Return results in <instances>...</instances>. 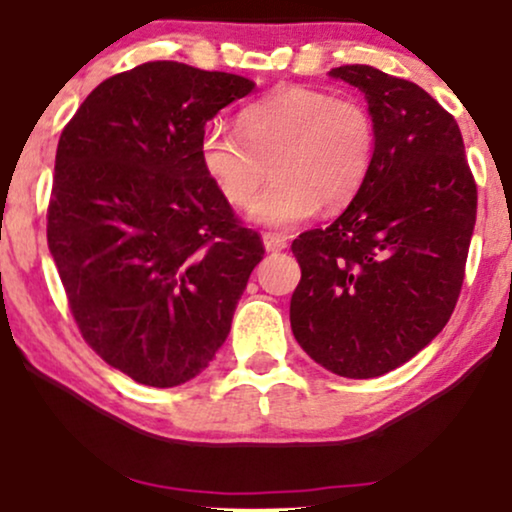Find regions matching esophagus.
I'll use <instances>...</instances> for the list:
<instances>
[{"label": "esophagus", "mask_w": 512, "mask_h": 512, "mask_svg": "<svg viewBox=\"0 0 512 512\" xmlns=\"http://www.w3.org/2000/svg\"><path fill=\"white\" fill-rule=\"evenodd\" d=\"M262 243H264V248H267V252H281V250L288 248L286 238L278 236V234H264Z\"/></svg>", "instance_id": "1"}]
</instances>
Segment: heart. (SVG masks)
Here are the masks:
<instances>
[{
	"mask_svg": "<svg viewBox=\"0 0 512 512\" xmlns=\"http://www.w3.org/2000/svg\"><path fill=\"white\" fill-rule=\"evenodd\" d=\"M375 160V125L364 103L312 87H288L250 103L238 129L210 125L200 137V165L231 205H243L275 167V184L245 217L290 229L319 205L340 210L366 184Z\"/></svg>",
	"mask_w": 512,
	"mask_h": 512,
	"instance_id": "b5f03b06",
	"label": "heart"
}]
</instances>
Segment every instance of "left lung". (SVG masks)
Here are the masks:
<instances>
[{"instance_id":"left-lung-1","label":"left lung","mask_w":512,"mask_h":512,"mask_svg":"<svg viewBox=\"0 0 512 512\" xmlns=\"http://www.w3.org/2000/svg\"><path fill=\"white\" fill-rule=\"evenodd\" d=\"M375 125L366 184L326 229L293 241L302 269L290 328L342 378H378L442 331L463 286L477 215L461 129L432 96L373 66L333 68Z\"/></svg>"}]
</instances>
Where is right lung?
<instances>
[{"label": "right lung", "instance_id": "obj_1", "mask_svg": "<svg viewBox=\"0 0 512 512\" xmlns=\"http://www.w3.org/2000/svg\"><path fill=\"white\" fill-rule=\"evenodd\" d=\"M248 77L148 61L108 77L56 148L47 241L82 338L141 385L208 368L264 255L200 165Z\"/></svg>", "mask_w": 512, "mask_h": 512}]
</instances>
